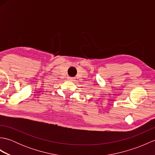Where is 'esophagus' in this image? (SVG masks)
I'll return each instance as SVG.
<instances>
[{"label": "esophagus", "instance_id": "obj_1", "mask_svg": "<svg viewBox=\"0 0 155 155\" xmlns=\"http://www.w3.org/2000/svg\"><path fill=\"white\" fill-rule=\"evenodd\" d=\"M68 80L69 81H74V78H72V77H69L68 78Z\"/></svg>", "mask_w": 155, "mask_h": 155}]
</instances>
